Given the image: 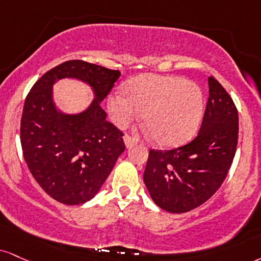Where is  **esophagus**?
Wrapping results in <instances>:
<instances>
[{
    "mask_svg": "<svg viewBox=\"0 0 261 261\" xmlns=\"http://www.w3.org/2000/svg\"><path fill=\"white\" fill-rule=\"evenodd\" d=\"M124 141H125V144H126L127 148H131V147L134 146L135 142H136V140H135V137L130 136V135H125L124 136Z\"/></svg>",
    "mask_w": 261,
    "mask_h": 261,
    "instance_id": "34e87169",
    "label": "esophagus"
}]
</instances>
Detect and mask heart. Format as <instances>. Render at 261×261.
Instances as JSON below:
<instances>
[{
	"mask_svg": "<svg viewBox=\"0 0 261 261\" xmlns=\"http://www.w3.org/2000/svg\"><path fill=\"white\" fill-rule=\"evenodd\" d=\"M126 90L109 97L112 120L125 127L144 113V124L162 146H178L193 136L204 111V97L193 81L174 75L146 74L135 77Z\"/></svg>",
	"mask_w": 261,
	"mask_h": 261,
	"instance_id": "b5f03b06",
	"label": "heart"
}]
</instances>
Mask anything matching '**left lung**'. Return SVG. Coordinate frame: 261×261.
Listing matches in <instances>:
<instances>
[{"mask_svg": "<svg viewBox=\"0 0 261 261\" xmlns=\"http://www.w3.org/2000/svg\"><path fill=\"white\" fill-rule=\"evenodd\" d=\"M209 97L199 133L170 150L150 149L143 180L154 203L186 213L205 203L227 176L238 142V112L231 96L209 76Z\"/></svg>", "mask_w": 261, "mask_h": 261, "instance_id": "obj_1", "label": "left lung"}]
</instances>
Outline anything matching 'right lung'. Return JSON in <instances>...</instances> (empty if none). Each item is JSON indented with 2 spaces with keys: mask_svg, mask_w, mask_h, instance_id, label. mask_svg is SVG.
Here are the masks:
<instances>
[{
  "mask_svg": "<svg viewBox=\"0 0 261 261\" xmlns=\"http://www.w3.org/2000/svg\"><path fill=\"white\" fill-rule=\"evenodd\" d=\"M120 71L80 59L45 73L31 87L20 120V142L28 168L45 192L68 205L95 197L124 152V134L107 120L100 102ZM63 77L93 86L96 98L77 116L62 115L51 99V85Z\"/></svg>",
  "mask_w": 261,
  "mask_h": 261,
  "instance_id": "1",
  "label": "right lung"
}]
</instances>
